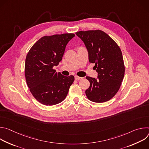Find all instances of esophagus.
<instances>
[{"instance_id":"obj_1","label":"esophagus","mask_w":149,"mask_h":149,"mask_svg":"<svg viewBox=\"0 0 149 149\" xmlns=\"http://www.w3.org/2000/svg\"><path fill=\"white\" fill-rule=\"evenodd\" d=\"M82 79V77H79L77 76V75L75 76V80H79V79Z\"/></svg>"}]
</instances>
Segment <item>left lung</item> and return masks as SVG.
<instances>
[{
    "label": "left lung",
    "mask_w": 149,
    "mask_h": 149,
    "mask_svg": "<svg viewBox=\"0 0 149 149\" xmlns=\"http://www.w3.org/2000/svg\"><path fill=\"white\" fill-rule=\"evenodd\" d=\"M76 35L83 41L90 63H95L97 78L86 77L90 86L87 98L95 102L111 100L118 92L123 79L125 67L121 51L116 42L104 32L79 31Z\"/></svg>",
    "instance_id": "obj_1"
}]
</instances>
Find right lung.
Returning a JSON list of instances; mask_svg holds the SVG:
<instances>
[{
  "label": "right lung",
  "instance_id": "1",
  "mask_svg": "<svg viewBox=\"0 0 149 149\" xmlns=\"http://www.w3.org/2000/svg\"><path fill=\"white\" fill-rule=\"evenodd\" d=\"M74 36V33L44 36L26 55V83L33 96L42 104L54 105L64 100L74 82L73 75H62L53 67L61 61L67 44Z\"/></svg>",
  "mask_w": 149,
  "mask_h": 149
}]
</instances>
